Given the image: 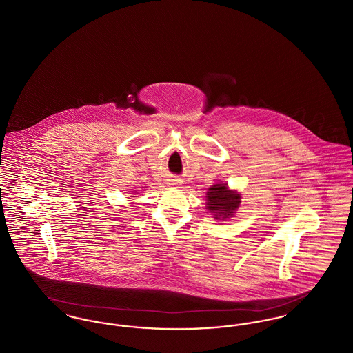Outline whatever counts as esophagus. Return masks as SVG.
Wrapping results in <instances>:
<instances>
[{"label": "esophagus", "instance_id": "obj_1", "mask_svg": "<svg viewBox=\"0 0 353 353\" xmlns=\"http://www.w3.org/2000/svg\"><path fill=\"white\" fill-rule=\"evenodd\" d=\"M176 181H177V183H176V184H180V183H181V181H180V180H176Z\"/></svg>", "mask_w": 353, "mask_h": 353}]
</instances>
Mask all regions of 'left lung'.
<instances>
[{
  "instance_id": "8db88e82",
  "label": "left lung",
  "mask_w": 353,
  "mask_h": 353,
  "mask_svg": "<svg viewBox=\"0 0 353 353\" xmlns=\"http://www.w3.org/2000/svg\"><path fill=\"white\" fill-rule=\"evenodd\" d=\"M206 209L214 213L216 219H229L241 203V196L230 190L226 184H216L208 189Z\"/></svg>"
}]
</instances>
